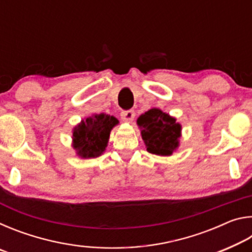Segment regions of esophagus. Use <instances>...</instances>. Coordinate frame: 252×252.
<instances>
[{
  "label": "esophagus",
  "instance_id": "esophagus-1",
  "mask_svg": "<svg viewBox=\"0 0 252 252\" xmlns=\"http://www.w3.org/2000/svg\"><path fill=\"white\" fill-rule=\"evenodd\" d=\"M135 117L133 110H125L121 112V119L126 122H132Z\"/></svg>",
  "mask_w": 252,
  "mask_h": 252
}]
</instances>
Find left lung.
<instances>
[{"instance_id":"8db88e82","label":"left lung","mask_w":252,"mask_h":252,"mask_svg":"<svg viewBox=\"0 0 252 252\" xmlns=\"http://www.w3.org/2000/svg\"><path fill=\"white\" fill-rule=\"evenodd\" d=\"M138 126L148 152L157 156H171L179 147L181 125L159 109H151L138 118Z\"/></svg>"}]
</instances>
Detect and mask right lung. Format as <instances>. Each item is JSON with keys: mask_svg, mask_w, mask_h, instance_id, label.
Here are the masks:
<instances>
[{"mask_svg": "<svg viewBox=\"0 0 252 252\" xmlns=\"http://www.w3.org/2000/svg\"><path fill=\"white\" fill-rule=\"evenodd\" d=\"M119 121L114 117L101 113L81 121L73 130V148L81 158H96L105 150L110 132Z\"/></svg>", "mask_w": 252, "mask_h": 252, "instance_id": "obj_1", "label": "right lung"}]
</instances>
